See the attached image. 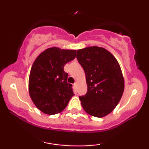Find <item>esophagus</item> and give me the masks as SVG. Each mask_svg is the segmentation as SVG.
<instances>
[{
	"mask_svg": "<svg viewBox=\"0 0 149 149\" xmlns=\"http://www.w3.org/2000/svg\"><path fill=\"white\" fill-rule=\"evenodd\" d=\"M76 85H77V83H75L74 84H73V87H74V88H76Z\"/></svg>",
	"mask_w": 149,
	"mask_h": 149,
	"instance_id": "esophagus-1",
	"label": "esophagus"
}]
</instances>
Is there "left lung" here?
<instances>
[{"label": "left lung", "instance_id": "8db88e82", "mask_svg": "<svg viewBox=\"0 0 149 149\" xmlns=\"http://www.w3.org/2000/svg\"><path fill=\"white\" fill-rule=\"evenodd\" d=\"M76 58L88 85L87 93L79 97L82 107L90 115L104 117L113 111L123 93L120 66L111 53L97 46L78 49Z\"/></svg>", "mask_w": 149, "mask_h": 149}]
</instances>
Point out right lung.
Segmentation results:
<instances>
[{"label": "right lung", "instance_id": "obj_1", "mask_svg": "<svg viewBox=\"0 0 149 149\" xmlns=\"http://www.w3.org/2000/svg\"><path fill=\"white\" fill-rule=\"evenodd\" d=\"M76 56V50L52 47L42 52L32 65L29 91L36 107L44 113L61 112L74 95L64 67Z\"/></svg>", "mask_w": 149, "mask_h": 149}]
</instances>
